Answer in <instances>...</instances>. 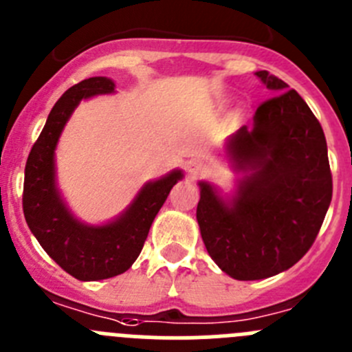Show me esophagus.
I'll return each mask as SVG.
<instances>
[{"instance_id":"1","label":"esophagus","mask_w":352,"mask_h":352,"mask_svg":"<svg viewBox=\"0 0 352 352\" xmlns=\"http://www.w3.org/2000/svg\"><path fill=\"white\" fill-rule=\"evenodd\" d=\"M206 166L203 161L199 160H192L187 163V175L191 177V179H199L201 175H205Z\"/></svg>"}]
</instances>
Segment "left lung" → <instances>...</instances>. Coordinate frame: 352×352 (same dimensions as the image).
<instances>
[{
  "mask_svg": "<svg viewBox=\"0 0 352 352\" xmlns=\"http://www.w3.org/2000/svg\"><path fill=\"white\" fill-rule=\"evenodd\" d=\"M255 76L272 91L226 142L236 173L224 198L199 182L196 210L210 257L231 278H271L297 264L320 232L331 201L328 149L320 121L295 90L267 71Z\"/></svg>",
  "mask_w": 352,
  "mask_h": 352,
  "instance_id": "1",
  "label": "left lung"
}]
</instances>
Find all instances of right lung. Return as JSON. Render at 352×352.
<instances>
[{
	"label": "right lung",
	"instance_id": "obj_1",
	"mask_svg": "<svg viewBox=\"0 0 352 352\" xmlns=\"http://www.w3.org/2000/svg\"><path fill=\"white\" fill-rule=\"evenodd\" d=\"M113 91L114 81L106 76L88 78L69 88L52 107L25 163V222L43 250L80 281L107 280L131 267L170 189L184 177L182 170H172L144 184L133 201L106 224H87L72 215L58 191L55 149L80 102Z\"/></svg>",
	"mask_w": 352,
	"mask_h": 352
}]
</instances>
